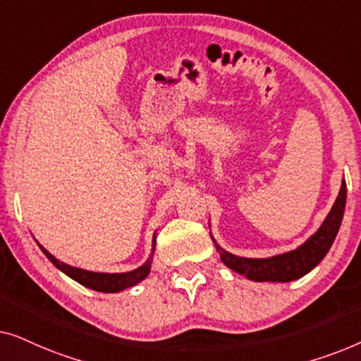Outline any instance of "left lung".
Masks as SVG:
<instances>
[{"label": "left lung", "instance_id": "8db88e82", "mask_svg": "<svg viewBox=\"0 0 361 361\" xmlns=\"http://www.w3.org/2000/svg\"><path fill=\"white\" fill-rule=\"evenodd\" d=\"M345 202H347V185H345L343 180L337 200H335L329 215L325 216L320 228L305 243L300 245L298 250L289 251V253L278 255L266 259H255L230 255L228 251L221 250L219 245H216V250H219L221 261L230 269L246 276L251 281H258V283H261V281L289 283V281L299 279L304 274H307L309 271H312L324 259V256L327 255L335 236L338 233L340 224H342Z\"/></svg>", "mask_w": 361, "mask_h": 361}]
</instances>
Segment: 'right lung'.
<instances>
[{"mask_svg":"<svg viewBox=\"0 0 361 361\" xmlns=\"http://www.w3.org/2000/svg\"><path fill=\"white\" fill-rule=\"evenodd\" d=\"M41 246V245H39ZM156 248V236L152 240V253H154ZM42 253L51 259V263L54 266H57L62 273H66L68 278H72L77 283H80L82 286H85L88 289L98 290V293H120V290L131 288L137 283H141L142 279L149 274V268H151V259L149 258L146 261L141 268H137L135 271H130V273H120V274H108V273H92V271H85L80 268H72L62 261H59L54 258V256L49 253V251L41 246Z\"/></svg>","mask_w":361,"mask_h":361,"instance_id":"add662e5","label":"right lung"}]
</instances>
